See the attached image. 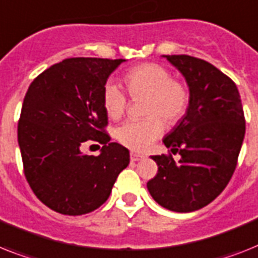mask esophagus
<instances>
[{
    "instance_id": "obj_1",
    "label": "esophagus",
    "mask_w": 258,
    "mask_h": 258,
    "mask_svg": "<svg viewBox=\"0 0 258 258\" xmlns=\"http://www.w3.org/2000/svg\"><path fill=\"white\" fill-rule=\"evenodd\" d=\"M130 158H131V162H139V160H142V159H143V156L139 154H135V152H131Z\"/></svg>"
}]
</instances>
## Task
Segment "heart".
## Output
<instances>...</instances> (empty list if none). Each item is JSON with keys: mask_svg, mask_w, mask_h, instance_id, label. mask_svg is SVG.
I'll return each instance as SVG.
<instances>
[{"mask_svg": "<svg viewBox=\"0 0 258 258\" xmlns=\"http://www.w3.org/2000/svg\"><path fill=\"white\" fill-rule=\"evenodd\" d=\"M124 83L133 98L146 96L143 112L147 118L128 120L116 127L115 139L130 150L146 151L160 138L164 122L175 124L185 115L189 106V89L183 81L172 78L168 69L158 63L135 66L125 73ZM102 104L110 118L119 119L127 108L128 98L119 85L108 81L102 90Z\"/></svg>", "mask_w": 258, "mask_h": 258, "instance_id": "1", "label": "heart"}]
</instances>
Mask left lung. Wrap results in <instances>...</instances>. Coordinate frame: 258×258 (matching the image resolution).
<instances>
[{
  "mask_svg": "<svg viewBox=\"0 0 258 258\" xmlns=\"http://www.w3.org/2000/svg\"><path fill=\"white\" fill-rule=\"evenodd\" d=\"M184 75L189 106L163 139L168 155L152 156L158 173L147 183L158 204L173 212H194L213 202L233 175L245 135L236 83L213 64L190 55H165ZM173 153H179L175 162Z\"/></svg>",
  "mask_w": 258,
  "mask_h": 258,
  "instance_id": "obj_1",
  "label": "left lung"
}]
</instances>
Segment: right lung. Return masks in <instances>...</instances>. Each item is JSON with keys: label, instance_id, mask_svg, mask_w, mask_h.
<instances>
[{"label": "right lung", "instance_id": "1", "mask_svg": "<svg viewBox=\"0 0 258 258\" xmlns=\"http://www.w3.org/2000/svg\"><path fill=\"white\" fill-rule=\"evenodd\" d=\"M123 60L68 58L27 89L18 120L24 173L35 196L55 212L78 216L99 208L128 165V150L110 143L102 104L104 83ZM86 141L102 144L101 155L83 154Z\"/></svg>", "mask_w": 258, "mask_h": 258}]
</instances>
